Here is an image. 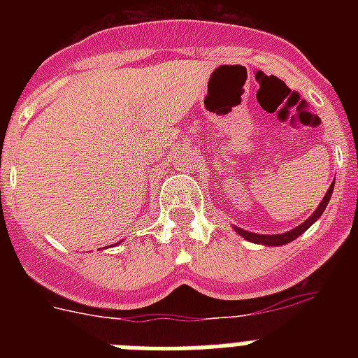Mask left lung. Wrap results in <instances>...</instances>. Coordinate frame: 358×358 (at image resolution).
<instances>
[{"label":"left lung","mask_w":358,"mask_h":358,"mask_svg":"<svg viewBox=\"0 0 358 358\" xmlns=\"http://www.w3.org/2000/svg\"><path fill=\"white\" fill-rule=\"evenodd\" d=\"M334 185H335V181L331 182V186H330V188H328L327 195H324V199H322L321 204H319V206H317V210L314 211V215H312V217H310V218H306V220L301 224V226L294 227V229L289 231V233H283V235H256V233H249V231L238 229V227H236V231H238V233L243 236V238L249 240V242L264 243V245H283V243L292 242V240H296L297 236L303 235V233H305V231L308 229V227L312 226V224H314L319 217H321L322 211H324V208H327V204H328V202H330L331 194H334Z\"/></svg>","instance_id":"1"}]
</instances>
